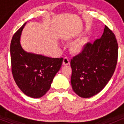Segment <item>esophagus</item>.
I'll use <instances>...</instances> for the list:
<instances>
[{
	"label": "esophagus",
	"mask_w": 124,
	"mask_h": 124,
	"mask_svg": "<svg viewBox=\"0 0 124 124\" xmlns=\"http://www.w3.org/2000/svg\"><path fill=\"white\" fill-rule=\"evenodd\" d=\"M63 64L64 66H68L70 64V60H69V59L68 58H66V57L64 58V59H63Z\"/></svg>",
	"instance_id": "obj_1"
}]
</instances>
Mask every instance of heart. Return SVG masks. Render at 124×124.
I'll return each mask as SVG.
<instances>
[{
  "label": "heart",
  "instance_id": "b5f03b06",
  "mask_svg": "<svg viewBox=\"0 0 124 124\" xmlns=\"http://www.w3.org/2000/svg\"><path fill=\"white\" fill-rule=\"evenodd\" d=\"M87 43V38H82L81 40L73 43L70 47V51L74 54H80L84 51Z\"/></svg>",
  "mask_w": 124,
  "mask_h": 124
}]
</instances>
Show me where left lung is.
<instances>
[{
	"label": "left lung",
	"instance_id": "1",
	"mask_svg": "<svg viewBox=\"0 0 124 124\" xmlns=\"http://www.w3.org/2000/svg\"><path fill=\"white\" fill-rule=\"evenodd\" d=\"M117 56L116 37L105 25L102 37L93 44L87 43L81 54L71 61V83L74 93L89 98L102 90L114 73Z\"/></svg>",
	"mask_w": 124,
	"mask_h": 124
}]
</instances>
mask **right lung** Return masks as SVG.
<instances>
[{
    "label": "right lung",
    "instance_id": "obj_1",
    "mask_svg": "<svg viewBox=\"0 0 124 124\" xmlns=\"http://www.w3.org/2000/svg\"><path fill=\"white\" fill-rule=\"evenodd\" d=\"M26 23L14 34L11 41L12 72L15 83L25 95L32 98H40L50 89L63 59L25 51L20 43V38Z\"/></svg>",
    "mask_w": 124,
    "mask_h": 124
}]
</instances>
